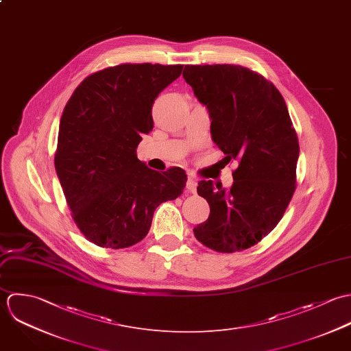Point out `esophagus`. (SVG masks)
Returning a JSON list of instances; mask_svg holds the SVG:
<instances>
[{"mask_svg":"<svg viewBox=\"0 0 351 351\" xmlns=\"http://www.w3.org/2000/svg\"><path fill=\"white\" fill-rule=\"evenodd\" d=\"M197 186H198V182L194 179V178H189L187 182H186V189L191 193V194H195L197 193Z\"/></svg>","mask_w":351,"mask_h":351,"instance_id":"esophagus-1","label":"esophagus"}]
</instances>
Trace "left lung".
Listing matches in <instances>:
<instances>
[{
    "label": "left lung",
    "mask_w": 351,
    "mask_h": 351,
    "mask_svg": "<svg viewBox=\"0 0 351 351\" xmlns=\"http://www.w3.org/2000/svg\"><path fill=\"white\" fill-rule=\"evenodd\" d=\"M186 82L210 115L211 138L228 162L237 160L233 184L198 183L210 206L195 237L217 252L258 244L280 222L295 190L300 146L280 90L237 65H187Z\"/></svg>",
    "instance_id": "1"
}]
</instances>
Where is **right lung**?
Returning <instances> with one entry per match:
<instances>
[{"mask_svg":"<svg viewBox=\"0 0 351 351\" xmlns=\"http://www.w3.org/2000/svg\"><path fill=\"white\" fill-rule=\"evenodd\" d=\"M183 65L123 64L88 75L60 122L56 171L82 234L104 248H128L149 232L156 208L176 199L182 168L157 172L137 158L153 129L152 106Z\"/></svg>","mask_w":351,"mask_h":351,"instance_id":"1","label":"right lung"}]
</instances>
